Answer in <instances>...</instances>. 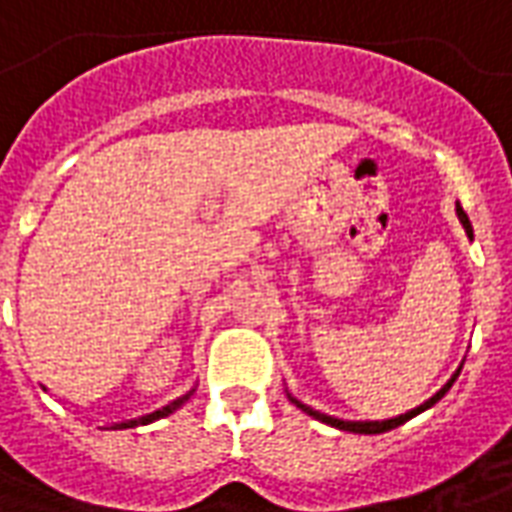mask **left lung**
Returning <instances> with one entry per match:
<instances>
[{
    "mask_svg": "<svg viewBox=\"0 0 512 512\" xmlns=\"http://www.w3.org/2000/svg\"><path fill=\"white\" fill-rule=\"evenodd\" d=\"M455 213H458V222L463 224V230H466V235H469V241H472V238H474L472 222H469V216L463 213L461 202H455ZM461 367H463V365H458V370L452 373L450 381H447V384L441 386V389H439V392H436V395L428 397L425 403H419L417 408H411V411H406V414H397V417H389V419H365V422H362V419L329 417V414H323V411H315V408H310V406H307V403H301L299 397L290 395L288 386H285V392H288V400H290V403H296V406H299L301 411H304V414H310L312 419H321V422H326V425H332V428H337V430H348V433H365V436H370V433H384V430L397 428V425H403L406 419H411V417H417V414H422L425 408L436 406V403H439L441 397H444V395H447V392H450V386L455 384V378L461 376Z\"/></svg>",
    "mask_w": 512,
    "mask_h": 512,
    "instance_id": "obj_1",
    "label": "left lung"
}]
</instances>
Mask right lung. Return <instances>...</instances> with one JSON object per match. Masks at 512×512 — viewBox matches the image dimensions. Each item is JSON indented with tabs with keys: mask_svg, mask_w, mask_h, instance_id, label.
Masks as SVG:
<instances>
[{
	"mask_svg": "<svg viewBox=\"0 0 512 512\" xmlns=\"http://www.w3.org/2000/svg\"><path fill=\"white\" fill-rule=\"evenodd\" d=\"M191 395H194V386H191L186 395H180L178 400H172V403H167V406H161V408H158V411H150V414H145V417L126 419V422H115V425H109V428H115V430H120V428H136V425H147V422H156V419H161V417H169V414H172V411H178V408L183 406V403H186V400H189Z\"/></svg>",
	"mask_w": 512,
	"mask_h": 512,
	"instance_id": "1",
	"label": "right lung"
}]
</instances>
